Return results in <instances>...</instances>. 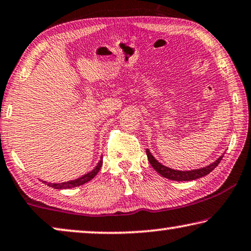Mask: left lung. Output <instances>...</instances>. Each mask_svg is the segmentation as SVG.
<instances>
[{
	"label": "left lung",
	"mask_w": 251,
	"mask_h": 251,
	"mask_svg": "<svg viewBox=\"0 0 251 251\" xmlns=\"http://www.w3.org/2000/svg\"><path fill=\"white\" fill-rule=\"evenodd\" d=\"M146 152H147V157L150 165L152 166V168L155 169L157 173H159L161 176L166 177V178L172 179V180H178V182H182V180H184V182L185 180H194V179L200 178V177H203L207 174H210V173L220 164V161H221L223 158V155L220 156L214 163H212L209 166H206V167H203V168L193 169V171H176V169L169 168L167 166L161 165L159 161H157L156 158L153 157L151 155V152L149 151V149L146 150Z\"/></svg>",
	"instance_id": "1"
}]
</instances>
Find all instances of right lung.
<instances>
[{
  "instance_id": "right-lung-1",
  "label": "right lung",
  "mask_w": 251,
  "mask_h": 251,
  "mask_svg": "<svg viewBox=\"0 0 251 251\" xmlns=\"http://www.w3.org/2000/svg\"><path fill=\"white\" fill-rule=\"evenodd\" d=\"M102 164H103V160L101 158V160H100L98 165L95 166V168L93 169V171H91L90 173H87V174L83 175L82 177H79V178H76L74 180H69V182H64V183H48V182H45V180H42V182H44L45 184H47L48 186H50V187L56 188V190H67V188L80 186V185L90 182L91 179L94 178L95 175L99 173L100 168H101Z\"/></svg>"
}]
</instances>
